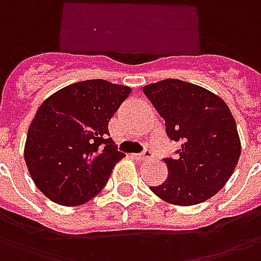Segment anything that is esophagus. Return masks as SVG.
Instances as JSON below:
<instances>
[{
	"instance_id": "esophagus-1",
	"label": "esophagus",
	"mask_w": 261,
	"mask_h": 261,
	"mask_svg": "<svg viewBox=\"0 0 261 261\" xmlns=\"http://www.w3.org/2000/svg\"><path fill=\"white\" fill-rule=\"evenodd\" d=\"M133 157L136 160H140V161H147V160L153 159V154H151V151H143V153L140 154H133Z\"/></svg>"
}]
</instances>
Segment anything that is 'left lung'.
I'll return each instance as SVG.
<instances>
[{"instance_id": "left-lung-1", "label": "left lung", "mask_w": 261, "mask_h": 261, "mask_svg": "<svg viewBox=\"0 0 261 261\" xmlns=\"http://www.w3.org/2000/svg\"><path fill=\"white\" fill-rule=\"evenodd\" d=\"M143 93L165 121L175 159H164L168 175L154 195L175 206H193L221 191L241 157L237 122L227 102L210 90L179 79H164Z\"/></svg>"}]
</instances>
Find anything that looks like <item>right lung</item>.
Returning a JSON list of instances; mask_svg holds the SVG:
<instances>
[{"mask_svg":"<svg viewBox=\"0 0 261 261\" xmlns=\"http://www.w3.org/2000/svg\"><path fill=\"white\" fill-rule=\"evenodd\" d=\"M130 87L102 79L77 82L45 98L24 143V161L39 191L61 206H81L107 185L125 154L108 138V122Z\"/></svg>","mask_w":261,"mask_h":261,"instance_id":"obj_1","label":"right lung"}]
</instances>
